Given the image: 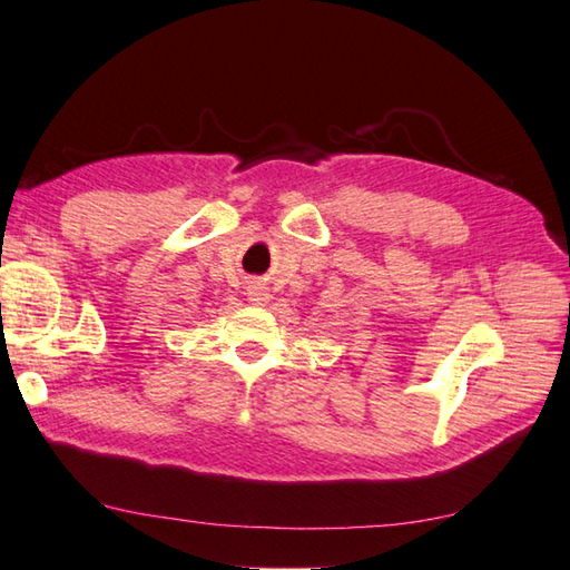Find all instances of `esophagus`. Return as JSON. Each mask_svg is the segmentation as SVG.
I'll use <instances>...</instances> for the list:
<instances>
[{"instance_id": "1", "label": "esophagus", "mask_w": 570, "mask_h": 570, "mask_svg": "<svg viewBox=\"0 0 570 570\" xmlns=\"http://www.w3.org/2000/svg\"><path fill=\"white\" fill-rule=\"evenodd\" d=\"M249 301H254V304H264V301H269V288H266L264 284H252Z\"/></svg>"}]
</instances>
